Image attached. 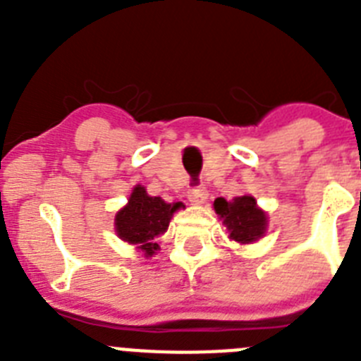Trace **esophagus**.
Listing matches in <instances>:
<instances>
[{
  "mask_svg": "<svg viewBox=\"0 0 361 361\" xmlns=\"http://www.w3.org/2000/svg\"><path fill=\"white\" fill-rule=\"evenodd\" d=\"M188 199L193 204H204V200L208 199V190L204 186H195L188 191Z\"/></svg>",
  "mask_w": 361,
  "mask_h": 361,
  "instance_id": "esophagus-1",
  "label": "esophagus"
}]
</instances>
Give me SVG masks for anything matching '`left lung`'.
<instances>
[{
	"label": "left lung",
	"instance_id": "obj_1",
	"mask_svg": "<svg viewBox=\"0 0 361 361\" xmlns=\"http://www.w3.org/2000/svg\"><path fill=\"white\" fill-rule=\"evenodd\" d=\"M216 215L228 228L229 238L238 244H251L264 237L267 229V216L257 206V200L250 195L226 200L222 197L213 202Z\"/></svg>",
	"mask_w": 361,
	"mask_h": 361
}]
</instances>
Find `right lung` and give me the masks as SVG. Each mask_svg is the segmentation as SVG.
<instances>
[{
	"label": "right lung",
	"mask_w": 361,
	"mask_h": 361,
	"mask_svg": "<svg viewBox=\"0 0 361 361\" xmlns=\"http://www.w3.org/2000/svg\"><path fill=\"white\" fill-rule=\"evenodd\" d=\"M183 208V202L168 204L161 197H149L145 186L137 184L128 204L116 215V231L121 240L135 245L145 257L159 250L155 238L168 229L173 213Z\"/></svg>",
	"instance_id": "obj_1"
}]
</instances>
